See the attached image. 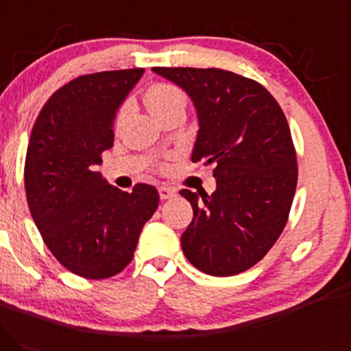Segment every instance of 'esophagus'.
I'll return each mask as SVG.
<instances>
[{
    "label": "esophagus",
    "instance_id": "34e87169",
    "mask_svg": "<svg viewBox=\"0 0 351 351\" xmlns=\"http://www.w3.org/2000/svg\"><path fill=\"white\" fill-rule=\"evenodd\" d=\"M176 195V191L174 189H169V187H159V197L162 200H167V199H172V197Z\"/></svg>",
    "mask_w": 351,
    "mask_h": 351
}]
</instances>
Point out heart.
<instances>
[{
    "label": "heart",
    "mask_w": 351,
    "mask_h": 351,
    "mask_svg": "<svg viewBox=\"0 0 351 351\" xmlns=\"http://www.w3.org/2000/svg\"><path fill=\"white\" fill-rule=\"evenodd\" d=\"M145 104L152 116L174 104H186L182 90L171 84H156L145 94Z\"/></svg>",
    "instance_id": "b5f03b06"
}]
</instances>
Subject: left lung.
I'll return each instance as SVG.
<instances>
[{"label":"left lung","instance_id":"left-lung-1","mask_svg":"<svg viewBox=\"0 0 351 351\" xmlns=\"http://www.w3.org/2000/svg\"><path fill=\"white\" fill-rule=\"evenodd\" d=\"M191 97L199 131L192 162L214 165L210 195L182 189L194 219L180 237L187 261L230 277L265 257L287 223L297 157L285 114L258 82L223 69L152 68Z\"/></svg>","mask_w":351,"mask_h":351}]
</instances>
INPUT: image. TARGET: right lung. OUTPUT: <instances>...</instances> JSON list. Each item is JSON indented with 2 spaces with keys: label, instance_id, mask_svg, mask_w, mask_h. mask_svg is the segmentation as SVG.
<instances>
[{
  "label": "right lung",
  "instance_id": "right-lung-1",
  "mask_svg": "<svg viewBox=\"0 0 351 351\" xmlns=\"http://www.w3.org/2000/svg\"><path fill=\"white\" fill-rule=\"evenodd\" d=\"M144 69L88 74L58 89L39 112L25 165L31 217L61 265L101 280L132 261L157 189L111 186L96 167L112 147L114 121Z\"/></svg>",
  "mask_w": 351,
  "mask_h": 351
}]
</instances>
